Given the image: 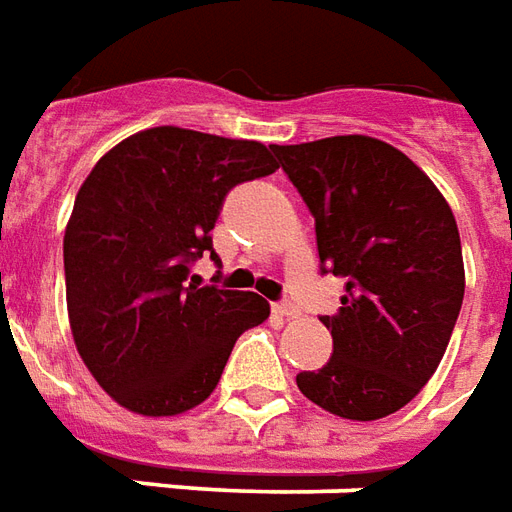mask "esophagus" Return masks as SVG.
<instances>
[{
  "mask_svg": "<svg viewBox=\"0 0 512 512\" xmlns=\"http://www.w3.org/2000/svg\"><path fill=\"white\" fill-rule=\"evenodd\" d=\"M274 312L279 314V317H287V320H293V317H298V314H301L293 304H287V301H282V304H274Z\"/></svg>",
  "mask_w": 512,
  "mask_h": 512,
  "instance_id": "esophagus-1",
  "label": "esophagus"
}]
</instances>
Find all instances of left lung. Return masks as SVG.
<instances>
[{
  "instance_id": "left-lung-1",
  "label": "left lung",
  "mask_w": 512,
  "mask_h": 512,
  "mask_svg": "<svg viewBox=\"0 0 512 512\" xmlns=\"http://www.w3.org/2000/svg\"><path fill=\"white\" fill-rule=\"evenodd\" d=\"M314 217L323 271L344 279L323 317L331 361L295 377L331 415L380 420L437 372L464 301L456 217L434 181L369 135L271 146Z\"/></svg>"
}]
</instances>
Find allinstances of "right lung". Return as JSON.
<instances>
[{
    "label": "right lung",
    "instance_id": "1",
    "mask_svg": "<svg viewBox=\"0 0 512 512\" xmlns=\"http://www.w3.org/2000/svg\"><path fill=\"white\" fill-rule=\"evenodd\" d=\"M276 168L257 140L165 124L116 143L86 176L64 230L67 314L86 369L124 410L173 418L203 404L238 336L268 320L257 293L187 276L211 252L227 192Z\"/></svg>",
    "mask_w": 512,
    "mask_h": 512
}]
</instances>
